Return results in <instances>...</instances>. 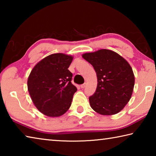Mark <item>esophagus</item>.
I'll return each instance as SVG.
<instances>
[{"instance_id":"esophagus-1","label":"esophagus","mask_w":156,"mask_h":156,"mask_svg":"<svg viewBox=\"0 0 156 156\" xmlns=\"http://www.w3.org/2000/svg\"><path fill=\"white\" fill-rule=\"evenodd\" d=\"M86 86H87V83H84V84H81V85H80V87H81V88H84V87H85Z\"/></svg>"}]
</instances>
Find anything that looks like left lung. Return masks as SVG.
I'll return each instance as SVG.
<instances>
[{
	"label": "left lung",
	"mask_w": 156,
	"mask_h": 156,
	"mask_svg": "<svg viewBox=\"0 0 156 156\" xmlns=\"http://www.w3.org/2000/svg\"><path fill=\"white\" fill-rule=\"evenodd\" d=\"M93 66L97 75V88L89 96V103L101 115H113L120 112L130 100L135 78L130 65L113 51L100 49L83 55Z\"/></svg>",
	"instance_id": "obj_1"
}]
</instances>
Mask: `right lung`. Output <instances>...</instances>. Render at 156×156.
I'll return each mask as SVG.
<instances>
[{
	"mask_svg": "<svg viewBox=\"0 0 156 156\" xmlns=\"http://www.w3.org/2000/svg\"><path fill=\"white\" fill-rule=\"evenodd\" d=\"M73 57L54 54L39 62L27 80L28 91L37 109L49 117H58L72 105L77 88L72 83V73L68 69Z\"/></svg>",
	"mask_w": 156,
	"mask_h": 156,
	"instance_id": "add662e5",
	"label": "right lung"
}]
</instances>
